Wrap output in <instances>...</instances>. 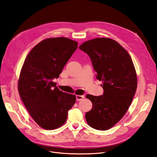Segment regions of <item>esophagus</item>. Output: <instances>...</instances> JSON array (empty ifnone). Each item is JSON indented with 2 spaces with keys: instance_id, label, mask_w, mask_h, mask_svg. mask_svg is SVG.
<instances>
[{
  "instance_id": "esophagus-1",
  "label": "esophagus",
  "mask_w": 157,
  "mask_h": 157,
  "mask_svg": "<svg viewBox=\"0 0 157 157\" xmlns=\"http://www.w3.org/2000/svg\"><path fill=\"white\" fill-rule=\"evenodd\" d=\"M83 98H84V95H76V100L78 101H81V100H82Z\"/></svg>"
}]
</instances>
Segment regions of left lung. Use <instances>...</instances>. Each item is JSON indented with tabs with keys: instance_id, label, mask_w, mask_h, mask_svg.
Listing matches in <instances>:
<instances>
[{
	"instance_id": "left-lung-1",
	"label": "left lung",
	"mask_w": 157,
	"mask_h": 157,
	"mask_svg": "<svg viewBox=\"0 0 157 157\" xmlns=\"http://www.w3.org/2000/svg\"><path fill=\"white\" fill-rule=\"evenodd\" d=\"M79 48L89 55L104 90L103 95H86L93 105L86 114V121L95 129H109L126 113L135 94L137 78L133 62L127 50L109 38L90 40Z\"/></svg>"
}]
</instances>
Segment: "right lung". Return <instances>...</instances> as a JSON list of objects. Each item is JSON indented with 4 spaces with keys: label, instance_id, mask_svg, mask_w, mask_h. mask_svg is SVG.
Segmentation results:
<instances>
[{
    "label": "right lung",
    "instance_id": "add662e5",
    "mask_svg": "<svg viewBox=\"0 0 157 157\" xmlns=\"http://www.w3.org/2000/svg\"><path fill=\"white\" fill-rule=\"evenodd\" d=\"M78 44L67 38H46L32 49L23 63L19 94L30 115L44 129L62 126L75 103V95L60 91L53 79L59 77Z\"/></svg>",
    "mask_w": 157,
    "mask_h": 157
}]
</instances>
